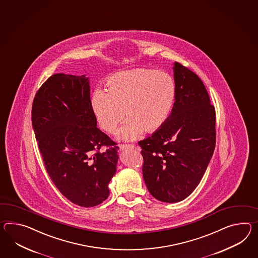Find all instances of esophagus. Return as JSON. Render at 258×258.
Masks as SVG:
<instances>
[{
	"label": "esophagus",
	"mask_w": 258,
	"mask_h": 258,
	"mask_svg": "<svg viewBox=\"0 0 258 258\" xmlns=\"http://www.w3.org/2000/svg\"><path fill=\"white\" fill-rule=\"evenodd\" d=\"M128 148H131V149H134V148H136V146L135 145H126V144H123V145H120V149L121 150H124V149H128Z\"/></svg>",
	"instance_id": "1"
}]
</instances>
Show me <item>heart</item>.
Returning <instances> with one entry per match:
<instances>
[{"label":"heart","mask_w":258,"mask_h":258,"mask_svg":"<svg viewBox=\"0 0 258 258\" xmlns=\"http://www.w3.org/2000/svg\"><path fill=\"white\" fill-rule=\"evenodd\" d=\"M108 91L97 88L91 96V108L99 125L108 133L120 130L119 137L132 140L143 131L155 132L170 116L175 98V84L162 72L137 68L111 76Z\"/></svg>","instance_id":"obj_1"}]
</instances>
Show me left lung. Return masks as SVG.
<instances>
[{
  "instance_id": "1",
  "label": "left lung",
  "mask_w": 258,
  "mask_h": 258,
  "mask_svg": "<svg viewBox=\"0 0 258 258\" xmlns=\"http://www.w3.org/2000/svg\"><path fill=\"white\" fill-rule=\"evenodd\" d=\"M175 101L169 118L140 141L143 176L155 199L174 203L198 186L214 154L215 109L199 76L174 62Z\"/></svg>"
}]
</instances>
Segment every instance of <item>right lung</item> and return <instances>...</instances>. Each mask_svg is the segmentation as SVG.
Segmentation results:
<instances>
[{
    "instance_id": "add662e5",
    "label": "right lung",
    "mask_w": 258,
    "mask_h": 258,
    "mask_svg": "<svg viewBox=\"0 0 258 258\" xmlns=\"http://www.w3.org/2000/svg\"><path fill=\"white\" fill-rule=\"evenodd\" d=\"M89 91L88 77L56 74L38 89L32 108L38 148L52 182L66 199L87 208L108 198L119 149L97 127Z\"/></svg>"
}]
</instances>
